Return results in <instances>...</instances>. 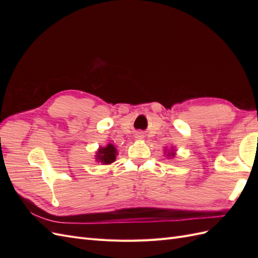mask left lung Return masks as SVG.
Masks as SVG:
<instances>
[{
  "mask_svg": "<svg viewBox=\"0 0 258 258\" xmlns=\"http://www.w3.org/2000/svg\"><path fill=\"white\" fill-rule=\"evenodd\" d=\"M173 156H175V151H174V148L172 147V148H171V151H170V152H168V154H167V157L171 158V157H173Z\"/></svg>",
  "mask_w": 258,
  "mask_h": 258,
  "instance_id": "left-lung-1",
  "label": "left lung"
}]
</instances>
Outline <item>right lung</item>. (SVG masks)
Listing matches in <instances>:
<instances>
[{
  "instance_id": "obj_1",
  "label": "right lung",
  "mask_w": 258,
  "mask_h": 258,
  "mask_svg": "<svg viewBox=\"0 0 258 258\" xmlns=\"http://www.w3.org/2000/svg\"><path fill=\"white\" fill-rule=\"evenodd\" d=\"M117 150L113 144H107L105 147L100 146L96 154V160L102 165H110L116 159Z\"/></svg>"
}]
</instances>
